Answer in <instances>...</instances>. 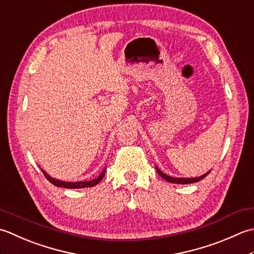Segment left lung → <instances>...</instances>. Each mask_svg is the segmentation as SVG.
<instances>
[{
  "mask_svg": "<svg viewBox=\"0 0 254 254\" xmlns=\"http://www.w3.org/2000/svg\"><path fill=\"white\" fill-rule=\"evenodd\" d=\"M157 172L159 173L160 177H162L165 181H168V182H170V183H177V184H190V183L198 182V181H200L201 179H204L206 175L209 173V172L206 173V174L201 175V177H198V178H193V179H182V178H181L180 179V178H171V177H169V175L162 173L159 169H157Z\"/></svg>",
  "mask_w": 254,
  "mask_h": 254,
  "instance_id": "1",
  "label": "left lung"
}]
</instances>
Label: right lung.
<instances>
[{
	"mask_svg": "<svg viewBox=\"0 0 254 254\" xmlns=\"http://www.w3.org/2000/svg\"><path fill=\"white\" fill-rule=\"evenodd\" d=\"M43 173L45 174L46 179H47L50 183H53L56 186H59V188H64V189H84V188H91V186H94L96 184H98L102 181V179L104 178L105 175V171L103 172L100 177L96 178L95 180H92L89 181V182H64V181H59V180H56L53 179L51 177L43 171Z\"/></svg>",
	"mask_w": 254,
	"mask_h": 254,
	"instance_id": "right-lung-1",
	"label": "right lung"
}]
</instances>
